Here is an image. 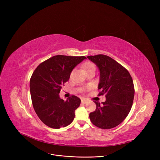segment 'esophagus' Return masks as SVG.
Masks as SVG:
<instances>
[{"label": "esophagus", "instance_id": "1", "mask_svg": "<svg viewBox=\"0 0 160 160\" xmlns=\"http://www.w3.org/2000/svg\"><path fill=\"white\" fill-rule=\"evenodd\" d=\"M87 101H88V100L85 98H82V100H81V102H82V104H86Z\"/></svg>", "mask_w": 160, "mask_h": 160}]
</instances>
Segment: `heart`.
I'll use <instances>...</instances> for the list:
<instances>
[{
  "label": "heart",
  "mask_w": 160,
  "mask_h": 160,
  "mask_svg": "<svg viewBox=\"0 0 160 160\" xmlns=\"http://www.w3.org/2000/svg\"><path fill=\"white\" fill-rule=\"evenodd\" d=\"M83 67H84V69H85L86 72L89 71H92V70L95 71V69H96L95 64L91 62H88L85 63L84 65H83ZM71 75H72V73H71Z\"/></svg>",
  "instance_id": "obj_1"
}]
</instances>
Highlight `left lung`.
<instances>
[{
  "label": "left lung",
  "instance_id": "obj_1",
  "mask_svg": "<svg viewBox=\"0 0 160 160\" xmlns=\"http://www.w3.org/2000/svg\"><path fill=\"white\" fill-rule=\"evenodd\" d=\"M100 71L98 96L105 95L106 101H95L96 110L89 119L96 127L110 129L120 124L127 117L134 98V86L128 70L113 59L104 54L87 56Z\"/></svg>",
  "mask_w": 160,
  "mask_h": 160
}]
</instances>
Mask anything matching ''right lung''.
<instances>
[{"label": "right lung", "mask_w": 160, "mask_h": 160, "mask_svg": "<svg viewBox=\"0 0 160 160\" xmlns=\"http://www.w3.org/2000/svg\"><path fill=\"white\" fill-rule=\"evenodd\" d=\"M85 56L57 55L40 63L30 80L32 105L39 119L48 127L58 129L70 124L81 100L72 95L66 101L59 95L71 72Z\"/></svg>", "instance_id": "obj_1"}]
</instances>
